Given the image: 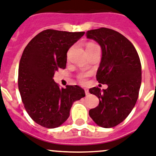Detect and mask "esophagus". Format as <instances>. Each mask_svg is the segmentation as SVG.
I'll return each mask as SVG.
<instances>
[{"mask_svg":"<svg viewBox=\"0 0 156 156\" xmlns=\"http://www.w3.org/2000/svg\"><path fill=\"white\" fill-rule=\"evenodd\" d=\"M85 94H86V95H88V94H89V91H88V90L86 89V88L85 89Z\"/></svg>","mask_w":156,"mask_h":156,"instance_id":"1","label":"esophagus"}]
</instances>
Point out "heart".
Here are the masks:
<instances>
[{"instance_id":"b5f03b06","label":"heart","mask_w":156,"mask_h":156,"mask_svg":"<svg viewBox=\"0 0 156 156\" xmlns=\"http://www.w3.org/2000/svg\"><path fill=\"white\" fill-rule=\"evenodd\" d=\"M94 46H96V45L94 44L90 43V44H88V45H87L86 49H89V48H93V47H94ZM84 78H85V76H82V77H81V81H84Z\"/></svg>"}]
</instances>
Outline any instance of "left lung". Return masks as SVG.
<instances>
[{
	"mask_svg": "<svg viewBox=\"0 0 156 156\" xmlns=\"http://www.w3.org/2000/svg\"><path fill=\"white\" fill-rule=\"evenodd\" d=\"M87 38L101 48V59L96 77L108 88L89 89L99 99L89 115L98 126L112 128L128 117L137 101L142 83V66L135 47L125 36L112 29L88 30Z\"/></svg>",
	"mask_w": 156,
	"mask_h": 156,
	"instance_id": "8db88e82",
	"label": "left lung"
}]
</instances>
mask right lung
<instances>
[{"mask_svg": "<svg viewBox=\"0 0 156 156\" xmlns=\"http://www.w3.org/2000/svg\"><path fill=\"white\" fill-rule=\"evenodd\" d=\"M85 32L45 30L32 39L23 51L18 68V88L24 108L37 124L55 129L68 119L75 101L85 97L83 88H60L54 81L59 68H65L67 52Z\"/></svg>", "mask_w": 156, "mask_h": 156, "instance_id": "add662e5", "label": "right lung"}]
</instances>
